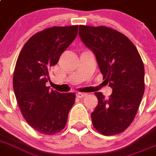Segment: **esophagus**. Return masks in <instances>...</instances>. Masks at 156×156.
<instances>
[{
    "mask_svg": "<svg viewBox=\"0 0 156 156\" xmlns=\"http://www.w3.org/2000/svg\"><path fill=\"white\" fill-rule=\"evenodd\" d=\"M87 96V94L86 93H78L76 94V97H78V98H82V97H85Z\"/></svg>",
    "mask_w": 156,
    "mask_h": 156,
    "instance_id": "34e87169",
    "label": "esophagus"
}]
</instances>
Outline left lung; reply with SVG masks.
<instances>
[{"label": "left lung", "instance_id": "8db88e82", "mask_svg": "<svg viewBox=\"0 0 156 156\" xmlns=\"http://www.w3.org/2000/svg\"><path fill=\"white\" fill-rule=\"evenodd\" d=\"M78 34L112 89L108 99L95 93L98 104L91 114L93 125L104 136L119 134L133 121L144 93L142 59L133 43L112 28L81 25Z\"/></svg>", "mask_w": 156, "mask_h": 156}]
</instances>
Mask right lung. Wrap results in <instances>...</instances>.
<instances>
[{
  "label": "right lung",
  "mask_w": 156,
  "mask_h": 156,
  "mask_svg": "<svg viewBox=\"0 0 156 156\" xmlns=\"http://www.w3.org/2000/svg\"><path fill=\"white\" fill-rule=\"evenodd\" d=\"M78 26L52 27L34 34L23 47L13 74V89L21 113L35 130L53 135L66 126L74 93L49 90L48 69L78 34Z\"/></svg>",
  "instance_id": "obj_1"
}]
</instances>
